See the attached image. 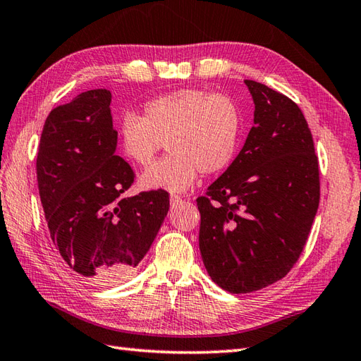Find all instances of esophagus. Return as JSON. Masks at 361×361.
Segmentation results:
<instances>
[{"label": "esophagus", "instance_id": "1", "mask_svg": "<svg viewBox=\"0 0 361 361\" xmlns=\"http://www.w3.org/2000/svg\"><path fill=\"white\" fill-rule=\"evenodd\" d=\"M180 202H182V197H180V196H178V195H171V196H170V204H171L173 207L180 204Z\"/></svg>", "mask_w": 361, "mask_h": 361}]
</instances>
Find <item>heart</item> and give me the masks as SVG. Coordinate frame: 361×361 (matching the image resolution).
I'll list each match as a JSON object with an SVG mask.
<instances>
[{"mask_svg": "<svg viewBox=\"0 0 361 361\" xmlns=\"http://www.w3.org/2000/svg\"><path fill=\"white\" fill-rule=\"evenodd\" d=\"M241 126L233 99L188 87L149 100L142 117L125 114L118 139L123 156L143 168L154 162L165 142L170 156L143 173L140 185L180 193L193 185L199 171L218 173L231 162Z\"/></svg>", "mask_w": 361, "mask_h": 361, "instance_id": "heart-1", "label": "heart"}]
</instances>
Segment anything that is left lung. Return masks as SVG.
<instances>
[{
	"mask_svg": "<svg viewBox=\"0 0 361 361\" xmlns=\"http://www.w3.org/2000/svg\"><path fill=\"white\" fill-rule=\"evenodd\" d=\"M255 118L241 153L204 196L199 250L213 281L250 293L289 274L319 204L314 139L293 100L245 80Z\"/></svg>",
	"mask_w": 361,
	"mask_h": 361,
	"instance_id": "obj_1",
	"label": "left lung"
}]
</instances>
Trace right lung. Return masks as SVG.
<instances>
[{
	"instance_id": "obj_1",
	"label": "right lung",
	"mask_w": 361,
	"mask_h": 361,
	"mask_svg": "<svg viewBox=\"0 0 361 361\" xmlns=\"http://www.w3.org/2000/svg\"><path fill=\"white\" fill-rule=\"evenodd\" d=\"M111 92L91 90L47 116L37 156L39 199L61 261L86 281L114 284L149 250L170 208L165 190L126 197L135 174L116 156Z\"/></svg>"
}]
</instances>
